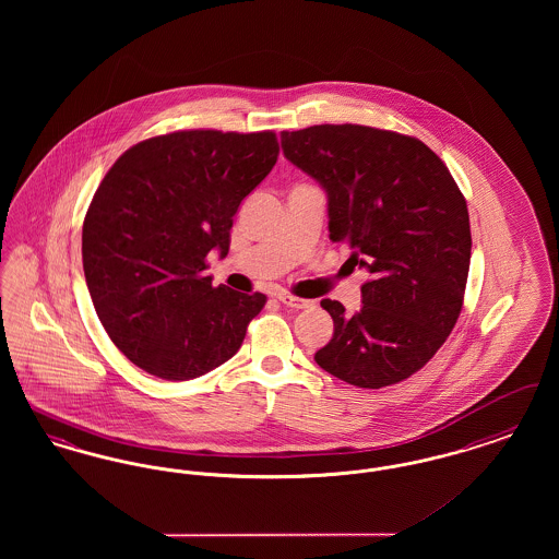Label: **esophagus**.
Instances as JSON below:
<instances>
[{
    "label": "esophagus",
    "instance_id": "34e87169",
    "mask_svg": "<svg viewBox=\"0 0 559 559\" xmlns=\"http://www.w3.org/2000/svg\"><path fill=\"white\" fill-rule=\"evenodd\" d=\"M276 297H278V301H281V304H285L287 308H293V310H304V308H312V306H314V301H310V299H301V297H295L292 293H278Z\"/></svg>",
    "mask_w": 559,
    "mask_h": 559
}]
</instances>
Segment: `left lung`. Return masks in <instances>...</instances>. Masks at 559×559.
I'll return each instance as SVG.
<instances>
[{
	"mask_svg": "<svg viewBox=\"0 0 559 559\" xmlns=\"http://www.w3.org/2000/svg\"><path fill=\"white\" fill-rule=\"evenodd\" d=\"M285 157L326 192L329 237L352 247L371 278L347 317L322 299L333 337L320 369L379 390L419 371L451 335L467 285V203L449 167L417 138L367 126L281 132Z\"/></svg>",
	"mask_w": 559,
	"mask_h": 559,
	"instance_id": "1",
	"label": "left lung"
}]
</instances>
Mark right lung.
Wrapping results in <instances>:
<instances>
[{
	"label": "right lung",
	"mask_w": 559,
	"mask_h": 559,
	"mask_svg": "<svg viewBox=\"0 0 559 559\" xmlns=\"http://www.w3.org/2000/svg\"><path fill=\"white\" fill-rule=\"evenodd\" d=\"M278 159L272 132L188 130L138 142L108 169L83 219L96 314L142 371L187 381L230 360L264 293L213 287L233 217Z\"/></svg>",
	"instance_id": "right-lung-1"
}]
</instances>
